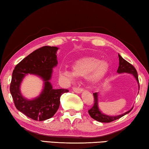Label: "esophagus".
Segmentation results:
<instances>
[{
  "instance_id": "esophagus-1",
  "label": "esophagus",
  "mask_w": 149,
  "mask_h": 149,
  "mask_svg": "<svg viewBox=\"0 0 149 149\" xmlns=\"http://www.w3.org/2000/svg\"><path fill=\"white\" fill-rule=\"evenodd\" d=\"M73 91L76 93H80L82 91H83V88L81 87H74L73 88Z\"/></svg>"
}]
</instances>
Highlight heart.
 Masks as SVG:
<instances>
[{
	"label": "heart",
	"instance_id": "b5f03b06",
	"mask_svg": "<svg viewBox=\"0 0 149 149\" xmlns=\"http://www.w3.org/2000/svg\"><path fill=\"white\" fill-rule=\"evenodd\" d=\"M109 70L108 62L98 59L96 57H88L76 61L72 65V72L63 70L61 74L69 80H72L74 77H86L91 82H96L102 80L106 76Z\"/></svg>",
	"mask_w": 149,
	"mask_h": 149
}]
</instances>
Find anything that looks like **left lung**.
Here are the masks:
<instances>
[{"label":"left lung","instance_id":"left-lung-1","mask_svg":"<svg viewBox=\"0 0 149 149\" xmlns=\"http://www.w3.org/2000/svg\"><path fill=\"white\" fill-rule=\"evenodd\" d=\"M119 56V65L118 69V73H123V72H127V73H131L132 74L136 80H137L139 83V79H138V74L137 72H136V70L135 68L133 67L129 62L127 61L126 60L124 59L120 55H118ZM94 95V105L92 108L88 110V113L89 115L91 116L92 118L94 119L95 120L97 121H100V122L102 123H109L111 122V121H113L116 120V119H118L121 118V117L125 116V114L130 113V112L132 110V109H131L130 110L128 111L125 112L123 114H121V115L117 116H109L107 115H105V114L102 113V112L100 111L98 108V106H97V94L96 92L93 93Z\"/></svg>","mask_w":149,"mask_h":149}]
</instances>
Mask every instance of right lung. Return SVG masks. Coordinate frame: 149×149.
Returning a JSON list of instances; mask_svg holds the SVG:
<instances>
[{
	"label": "right lung",
	"instance_id": "obj_1",
	"mask_svg": "<svg viewBox=\"0 0 149 149\" xmlns=\"http://www.w3.org/2000/svg\"><path fill=\"white\" fill-rule=\"evenodd\" d=\"M56 47L43 46L22 60L14 68L10 91L18 110L36 121H44L55 115L60 105L61 96L69 92L67 89H53L49 80L53 68L57 65ZM30 73L38 75L45 81V88L40 96L32 101L24 98L19 86L23 78Z\"/></svg>",
	"mask_w": 149,
	"mask_h": 149
}]
</instances>
